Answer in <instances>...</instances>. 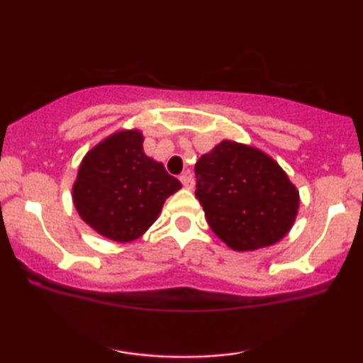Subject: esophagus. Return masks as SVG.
<instances>
[{
	"mask_svg": "<svg viewBox=\"0 0 363 363\" xmlns=\"http://www.w3.org/2000/svg\"><path fill=\"white\" fill-rule=\"evenodd\" d=\"M180 182L183 183V186H185L186 190H191V188L195 186V180H193L191 173L188 172V170L182 173V175H180Z\"/></svg>",
	"mask_w": 363,
	"mask_h": 363,
	"instance_id": "34e87169",
	"label": "esophagus"
}]
</instances>
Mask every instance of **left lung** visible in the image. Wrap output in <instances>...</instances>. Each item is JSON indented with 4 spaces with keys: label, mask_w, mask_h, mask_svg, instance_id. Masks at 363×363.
I'll list each match as a JSON object with an SVG mask.
<instances>
[{
    "label": "left lung",
    "mask_w": 363,
    "mask_h": 363,
    "mask_svg": "<svg viewBox=\"0 0 363 363\" xmlns=\"http://www.w3.org/2000/svg\"><path fill=\"white\" fill-rule=\"evenodd\" d=\"M195 175L208 225L231 250L271 246L294 225L299 191L259 148L223 140L201 155Z\"/></svg>",
    "instance_id": "8db88e82"
}]
</instances>
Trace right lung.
I'll list each match as a JSON object with an SVG mask.
<instances>
[{
	"instance_id": "right-lung-1",
	"label": "right lung",
	"mask_w": 363,
	"mask_h": 363,
	"mask_svg": "<svg viewBox=\"0 0 363 363\" xmlns=\"http://www.w3.org/2000/svg\"><path fill=\"white\" fill-rule=\"evenodd\" d=\"M182 188L163 163L143 152L138 130H121L82 158L72 200L79 216L99 235L117 242L140 238L160 215L165 200Z\"/></svg>"
}]
</instances>
